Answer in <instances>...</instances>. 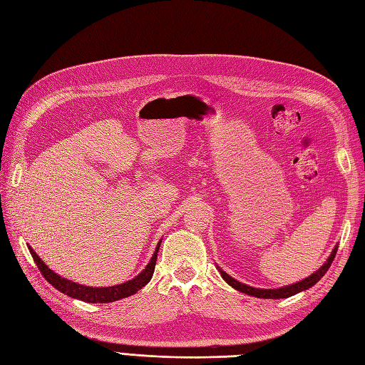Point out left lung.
Here are the masks:
<instances>
[{"label":"left lung","instance_id":"left-lung-1","mask_svg":"<svg viewBox=\"0 0 365 365\" xmlns=\"http://www.w3.org/2000/svg\"><path fill=\"white\" fill-rule=\"evenodd\" d=\"M336 250H338V247L334 248V251H332V254H330V256H329L327 262H326V263L323 264V267L319 268L318 271H315L312 275H309V277L303 279L302 282H297V283H294V284L283 286V288H279V289H259V288H252V286L244 284V283H240V282L235 280L233 277H230V275H228L225 271L220 269L219 267H217V269H219L220 275H222V279L231 286V288H235V289H237V291H240V292L252 295V297H257V298H274V300H275V298H288V297H291V295H295V294H298V292H302V291H306V289H309V288H312V286H314L317 282L322 280V277L327 272V269L330 268V264H332V262H334V259H335Z\"/></svg>","mask_w":365,"mask_h":365}]
</instances>
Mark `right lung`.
Instances as JSON below:
<instances>
[{"label": "right lung", "instance_id": "obj_1", "mask_svg": "<svg viewBox=\"0 0 365 365\" xmlns=\"http://www.w3.org/2000/svg\"><path fill=\"white\" fill-rule=\"evenodd\" d=\"M160 244H161V240L158 242V245L155 248V252H153L150 262L146 264V268L137 275V277H134L129 282L115 284V286H108V288H91V286H83V284L63 279L59 274L53 272L47 267V264L41 260L38 254L33 251L31 247H29V251L31 254L33 260H35L36 267L42 272L43 279H46L51 286H54V288L61 291L62 294L68 295L71 298H77V300H82L86 303H111V302L121 300V298H126L129 295H134L137 291H140L143 288V286H146L150 282L153 271H155Z\"/></svg>", "mask_w": 365, "mask_h": 365}]
</instances>
